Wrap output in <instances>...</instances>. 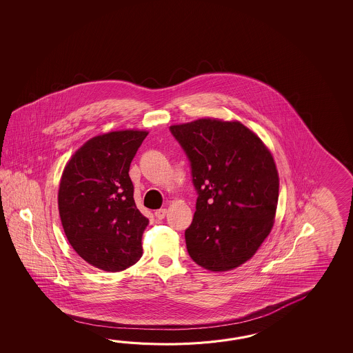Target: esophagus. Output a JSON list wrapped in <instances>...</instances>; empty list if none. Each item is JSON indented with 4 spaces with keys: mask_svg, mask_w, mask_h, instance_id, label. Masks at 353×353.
<instances>
[{
    "mask_svg": "<svg viewBox=\"0 0 353 353\" xmlns=\"http://www.w3.org/2000/svg\"><path fill=\"white\" fill-rule=\"evenodd\" d=\"M165 208H163V210H158L155 212V217L158 218V219H163V218L165 217Z\"/></svg>",
    "mask_w": 353,
    "mask_h": 353,
    "instance_id": "34e87169",
    "label": "esophagus"
}]
</instances>
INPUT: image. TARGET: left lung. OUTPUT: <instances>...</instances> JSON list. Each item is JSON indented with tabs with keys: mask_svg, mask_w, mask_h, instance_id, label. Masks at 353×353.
Returning <instances> with one entry per match:
<instances>
[{
	"mask_svg": "<svg viewBox=\"0 0 353 353\" xmlns=\"http://www.w3.org/2000/svg\"><path fill=\"white\" fill-rule=\"evenodd\" d=\"M170 132L190 161L198 194L188 254L207 270L239 268L274 225L279 175L270 151L239 121L201 119Z\"/></svg>",
	"mask_w": 353,
	"mask_h": 353,
	"instance_id": "left-lung-1",
	"label": "left lung"
}]
</instances>
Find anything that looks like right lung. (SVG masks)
I'll use <instances>...</instances> for the list:
<instances>
[{
	"label": "right lung",
	"mask_w": 353,
	"mask_h": 353,
	"mask_svg": "<svg viewBox=\"0 0 353 353\" xmlns=\"http://www.w3.org/2000/svg\"><path fill=\"white\" fill-rule=\"evenodd\" d=\"M146 131L125 130L88 140L68 161L58 205L69 243L84 261L121 271L143 255L149 219L137 210L130 165Z\"/></svg>",
	"instance_id": "1"
}]
</instances>
